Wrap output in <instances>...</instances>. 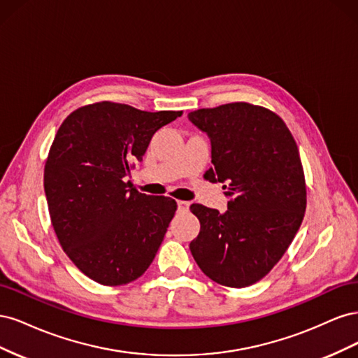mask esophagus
Instances as JSON below:
<instances>
[{"label": "esophagus", "instance_id": "34e87169", "mask_svg": "<svg viewBox=\"0 0 358 358\" xmlns=\"http://www.w3.org/2000/svg\"><path fill=\"white\" fill-rule=\"evenodd\" d=\"M178 209H179L180 213L188 212V210H189V201H182V200H179V201H178Z\"/></svg>", "mask_w": 358, "mask_h": 358}]
</instances>
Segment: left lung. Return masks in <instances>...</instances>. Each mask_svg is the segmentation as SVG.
<instances>
[{
  "instance_id": "1",
  "label": "left lung",
  "mask_w": 358,
  "mask_h": 358,
  "mask_svg": "<svg viewBox=\"0 0 358 358\" xmlns=\"http://www.w3.org/2000/svg\"><path fill=\"white\" fill-rule=\"evenodd\" d=\"M212 145L210 182L229 197L220 213L191 204L200 233L189 243L201 272L215 282L243 288L264 278L300 229L306 183L294 137L276 113L230 103L188 113Z\"/></svg>"
}]
</instances>
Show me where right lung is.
<instances>
[{
	"label": "right lung",
	"instance_id": "1",
	"mask_svg": "<svg viewBox=\"0 0 358 358\" xmlns=\"http://www.w3.org/2000/svg\"><path fill=\"white\" fill-rule=\"evenodd\" d=\"M180 115L101 101L70 113L53 138L45 166L50 221L64 252L95 282L128 284L154 262L178 204L124 178Z\"/></svg>",
	"mask_w": 358,
	"mask_h": 358
}]
</instances>
